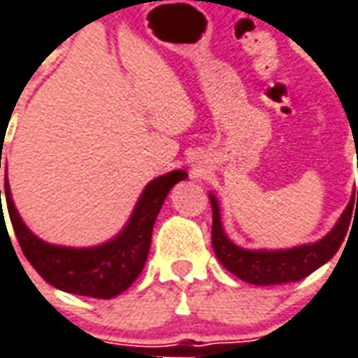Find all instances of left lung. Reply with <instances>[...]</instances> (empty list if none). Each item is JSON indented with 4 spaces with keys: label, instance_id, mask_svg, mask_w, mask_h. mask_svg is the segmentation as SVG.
<instances>
[{
    "label": "left lung",
    "instance_id": "obj_1",
    "mask_svg": "<svg viewBox=\"0 0 358 358\" xmlns=\"http://www.w3.org/2000/svg\"><path fill=\"white\" fill-rule=\"evenodd\" d=\"M209 201L213 209L211 242H213L215 256L221 262L222 267H227L232 275H236L246 283L281 285L301 281L336 256L347 234V227L351 222V211L358 209V189L357 205H355V197H351L336 227L324 238L312 244L285 250H248L236 246L222 229L221 207L213 194H209Z\"/></svg>",
    "mask_w": 358,
    "mask_h": 358
}]
</instances>
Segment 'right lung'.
I'll list each match as a JSON object with an SVG mask.
<instances>
[{
	"label": "right lung",
	"mask_w": 358,
	"mask_h": 358,
	"mask_svg": "<svg viewBox=\"0 0 358 358\" xmlns=\"http://www.w3.org/2000/svg\"><path fill=\"white\" fill-rule=\"evenodd\" d=\"M1 169V151H0ZM187 178L186 171H172L151 180L139 196L136 209L126 227L108 242L91 248L57 246L38 238L22 222L11 197V187L5 174V201L15 236L21 244L24 257L40 273L44 281L56 289L71 294H83L92 299H112L124 292L143 271L151 248V234L157 215L174 184ZM1 222L3 207H1Z\"/></svg>",
	"instance_id": "right-lung-1"
}]
</instances>
